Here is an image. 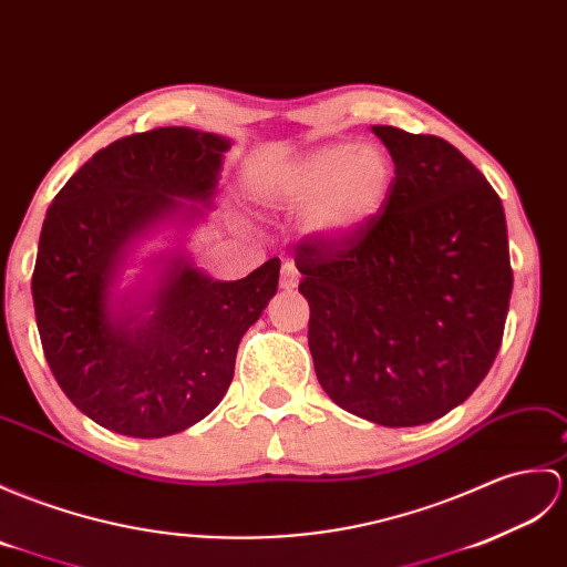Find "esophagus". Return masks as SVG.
<instances>
[{
  "label": "esophagus",
  "instance_id": "obj_1",
  "mask_svg": "<svg viewBox=\"0 0 567 567\" xmlns=\"http://www.w3.org/2000/svg\"><path fill=\"white\" fill-rule=\"evenodd\" d=\"M299 285V270L292 266V262H285L282 275H280V287L282 289H295Z\"/></svg>",
  "mask_w": 567,
  "mask_h": 567
}]
</instances>
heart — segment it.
Returning a JSON list of instances; mask_svg holds the SVG:
<instances>
[{"label": "heart", "mask_w": 567, "mask_h": 567, "mask_svg": "<svg viewBox=\"0 0 567 567\" xmlns=\"http://www.w3.org/2000/svg\"><path fill=\"white\" fill-rule=\"evenodd\" d=\"M393 164L377 144H326L287 166L268 183V197L301 213L321 241H343L367 227L384 207Z\"/></svg>", "instance_id": "b5f03b06"}]
</instances>
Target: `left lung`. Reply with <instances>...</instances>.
Returning <instances> with one entry per match:
<instances>
[{
	"label": "left lung",
	"instance_id": "obj_1",
	"mask_svg": "<svg viewBox=\"0 0 567 567\" xmlns=\"http://www.w3.org/2000/svg\"><path fill=\"white\" fill-rule=\"evenodd\" d=\"M396 166L381 213L343 241L295 248L319 384L348 413L425 425L495 362L512 295L505 209L450 142L374 125Z\"/></svg>",
	"mask_w": 567,
	"mask_h": 567
}]
</instances>
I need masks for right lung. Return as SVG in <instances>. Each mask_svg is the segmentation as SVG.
Masks as SVG:
<instances>
[{"mask_svg": "<svg viewBox=\"0 0 567 567\" xmlns=\"http://www.w3.org/2000/svg\"><path fill=\"white\" fill-rule=\"evenodd\" d=\"M229 140L156 127L115 140L48 207L33 270L45 360L79 411L127 437H166L215 411L236 350L278 292L280 258L219 282L188 258L168 260L144 305L113 307L127 246L156 221L213 200Z\"/></svg>", "mask_w": 567, "mask_h": 567, "instance_id": "add662e5", "label": "right lung"}]
</instances>
